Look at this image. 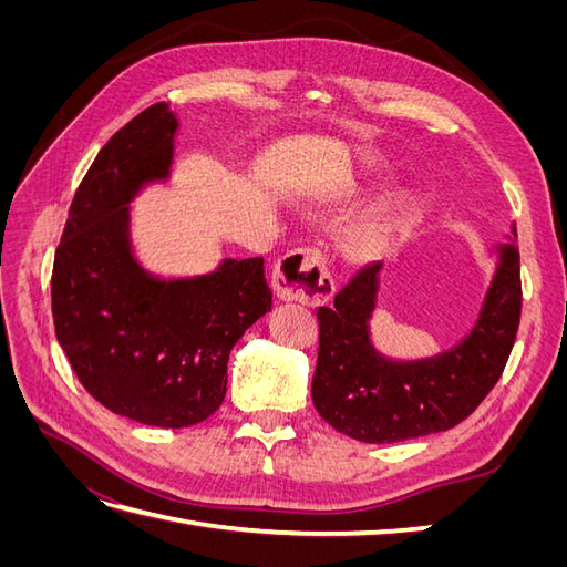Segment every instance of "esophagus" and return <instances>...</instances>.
Returning <instances> with one entry per match:
<instances>
[{
  "instance_id": "esophagus-1",
  "label": "esophagus",
  "mask_w": 567,
  "mask_h": 567,
  "mask_svg": "<svg viewBox=\"0 0 567 567\" xmlns=\"http://www.w3.org/2000/svg\"><path fill=\"white\" fill-rule=\"evenodd\" d=\"M274 290L281 300L323 305L336 293L329 262L321 248H298L286 252L274 267Z\"/></svg>"
}]
</instances>
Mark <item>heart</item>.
Here are the masks:
<instances>
[{
	"label": "heart",
	"instance_id": "heart-1",
	"mask_svg": "<svg viewBox=\"0 0 567 567\" xmlns=\"http://www.w3.org/2000/svg\"><path fill=\"white\" fill-rule=\"evenodd\" d=\"M416 213H419L416 200L411 196L392 198L379 215L364 219L362 225H357L352 229L350 246L357 252H369V250L381 248L383 244H390L394 236L414 225Z\"/></svg>",
	"mask_w": 567,
	"mask_h": 567
}]
</instances>
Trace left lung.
<instances>
[{
    "mask_svg": "<svg viewBox=\"0 0 567 567\" xmlns=\"http://www.w3.org/2000/svg\"><path fill=\"white\" fill-rule=\"evenodd\" d=\"M499 252V269L471 336L421 362H390L373 350L367 321L381 265L359 269L331 307L317 310L312 402L319 416L338 433L369 444L450 431L468 419L502 379L520 323V252L511 244Z\"/></svg>",
    "mask_w": 567,
    "mask_h": 567,
    "instance_id": "8db88e82",
    "label": "left lung"
}]
</instances>
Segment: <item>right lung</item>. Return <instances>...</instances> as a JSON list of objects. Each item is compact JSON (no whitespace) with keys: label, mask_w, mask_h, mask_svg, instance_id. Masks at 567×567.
Returning <instances> with one entry per match:
<instances>
[{"label":"right lung","mask_w":567,"mask_h":567,"mask_svg":"<svg viewBox=\"0 0 567 567\" xmlns=\"http://www.w3.org/2000/svg\"><path fill=\"white\" fill-rule=\"evenodd\" d=\"M177 117L153 104L117 130L80 182L51 271V315L78 381L120 416L186 427L227 392L229 352L271 310L262 257L161 281L130 252L127 203L165 179Z\"/></svg>","instance_id":"obj_1"}]
</instances>
